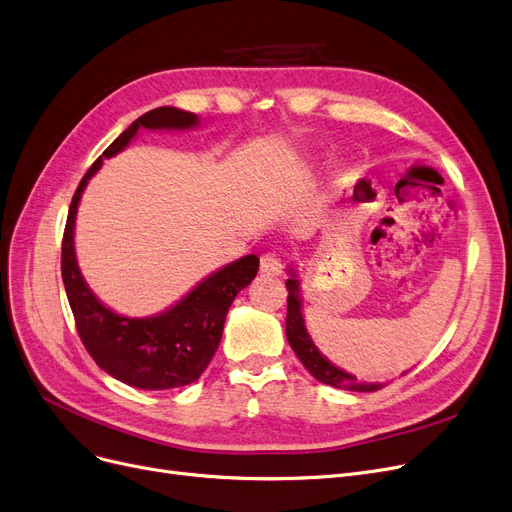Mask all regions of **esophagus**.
<instances>
[{
    "mask_svg": "<svg viewBox=\"0 0 512 512\" xmlns=\"http://www.w3.org/2000/svg\"><path fill=\"white\" fill-rule=\"evenodd\" d=\"M261 274H268V276H280L282 274V259L276 253H263L261 255Z\"/></svg>",
    "mask_w": 512,
    "mask_h": 512,
    "instance_id": "obj_1",
    "label": "esophagus"
}]
</instances>
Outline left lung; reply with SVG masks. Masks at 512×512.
<instances>
[{"mask_svg": "<svg viewBox=\"0 0 512 512\" xmlns=\"http://www.w3.org/2000/svg\"><path fill=\"white\" fill-rule=\"evenodd\" d=\"M286 291H288V299H286V339L291 343L293 351L297 353V358L301 360V364L309 370V374L318 379L320 383H326L330 387L337 389H349V391H376L381 389L379 383H362L355 379L353 374L343 372L341 368L332 366L324 355L316 349V345L311 343L307 328L303 322V314H301V293H299V280L295 274H291V278L286 280Z\"/></svg>", "mask_w": 512, "mask_h": 512, "instance_id": "left-lung-1", "label": "left lung"}]
</instances>
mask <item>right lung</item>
Returning <instances> with one entry per match:
<instances>
[{
	"instance_id": "add662e5",
	"label": "right lung",
	"mask_w": 512,
	"mask_h": 512,
	"mask_svg": "<svg viewBox=\"0 0 512 512\" xmlns=\"http://www.w3.org/2000/svg\"><path fill=\"white\" fill-rule=\"evenodd\" d=\"M198 117L161 106L133 121L79 182L62 236L60 270L79 339L94 362L117 381L148 391L184 387L201 376L217 351L234 297L257 276L259 257L244 255L198 284L180 303L154 318H125L104 307L77 268L73 230L81 192L104 159L115 157L138 129H188Z\"/></svg>"
}]
</instances>
